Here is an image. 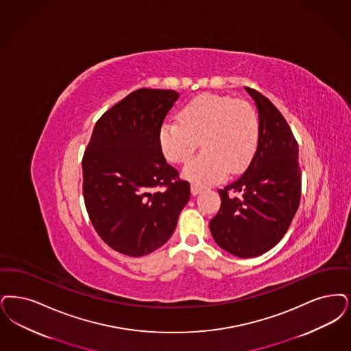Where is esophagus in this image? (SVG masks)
Instances as JSON below:
<instances>
[{"label": "esophagus", "mask_w": 351, "mask_h": 351, "mask_svg": "<svg viewBox=\"0 0 351 351\" xmlns=\"http://www.w3.org/2000/svg\"><path fill=\"white\" fill-rule=\"evenodd\" d=\"M191 192H192L193 196H196V195H198V193L201 192V186H198L196 184H192V185H191Z\"/></svg>", "instance_id": "obj_1"}]
</instances>
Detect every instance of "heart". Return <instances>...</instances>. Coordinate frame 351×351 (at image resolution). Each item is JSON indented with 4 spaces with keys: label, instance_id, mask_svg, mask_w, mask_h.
<instances>
[{
    "label": "heart",
    "instance_id": "heart-1",
    "mask_svg": "<svg viewBox=\"0 0 351 351\" xmlns=\"http://www.w3.org/2000/svg\"><path fill=\"white\" fill-rule=\"evenodd\" d=\"M204 152L185 169L197 184H211L248 167L260 141V119L251 103L227 95L202 94L189 100L180 119H169L159 130V143L169 162L182 165Z\"/></svg>",
    "mask_w": 351,
    "mask_h": 351
}]
</instances>
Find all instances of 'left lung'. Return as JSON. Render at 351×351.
<instances>
[{"mask_svg":"<svg viewBox=\"0 0 351 351\" xmlns=\"http://www.w3.org/2000/svg\"><path fill=\"white\" fill-rule=\"evenodd\" d=\"M260 119L257 152L238 180L218 189L219 211L209 223L215 243L234 256L256 257L287 232L299 208L302 172L298 142L276 106L245 87Z\"/></svg>","mask_w":351,"mask_h":351,"instance_id":"left-lung-1","label":"left lung"}]
</instances>
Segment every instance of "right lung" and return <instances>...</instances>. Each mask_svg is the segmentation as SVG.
Returning a JSON list of instances; mask_svg holds the SVG:
<instances>
[{"label":"right lung","mask_w":351,"mask_h":351,"mask_svg":"<svg viewBox=\"0 0 351 351\" xmlns=\"http://www.w3.org/2000/svg\"><path fill=\"white\" fill-rule=\"evenodd\" d=\"M178 98L173 90H136L94 126L82 158L84 205L116 252L141 257L162 247L189 201V182L166 162L159 143Z\"/></svg>","instance_id":"right-lung-1"}]
</instances>
